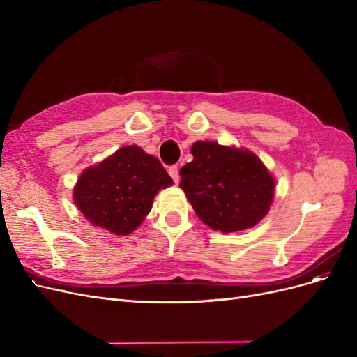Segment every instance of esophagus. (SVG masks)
<instances>
[{"label":"esophagus","mask_w":357,"mask_h":357,"mask_svg":"<svg viewBox=\"0 0 357 357\" xmlns=\"http://www.w3.org/2000/svg\"><path fill=\"white\" fill-rule=\"evenodd\" d=\"M168 174L171 176V178L174 180V183H178V168H177V165H171L169 168H168Z\"/></svg>","instance_id":"esophagus-1"}]
</instances>
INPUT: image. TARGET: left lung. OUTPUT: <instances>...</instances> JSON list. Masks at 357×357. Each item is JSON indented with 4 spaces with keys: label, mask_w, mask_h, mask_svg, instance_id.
I'll list each match as a JSON object with an SVG mask.
<instances>
[{
    "label": "left lung",
    "mask_w": 357,
    "mask_h": 357,
    "mask_svg": "<svg viewBox=\"0 0 357 357\" xmlns=\"http://www.w3.org/2000/svg\"><path fill=\"white\" fill-rule=\"evenodd\" d=\"M180 186L198 218L214 231L252 228L269 211L274 178L253 153L213 142L192 146Z\"/></svg>",
    "instance_id": "obj_1"
}]
</instances>
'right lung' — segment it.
<instances>
[{"label": "right lung", "instance_id": "right-lung-1", "mask_svg": "<svg viewBox=\"0 0 357 357\" xmlns=\"http://www.w3.org/2000/svg\"><path fill=\"white\" fill-rule=\"evenodd\" d=\"M171 185L155 156L128 146L83 172L74 188V201L93 225L126 235L143 222L158 190Z\"/></svg>", "mask_w": 357, "mask_h": 357}]
</instances>
